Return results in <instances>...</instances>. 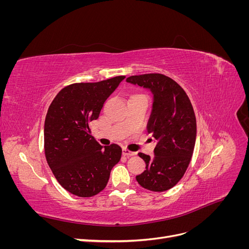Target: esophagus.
<instances>
[{
    "label": "esophagus",
    "instance_id": "obj_1",
    "mask_svg": "<svg viewBox=\"0 0 249 249\" xmlns=\"http://www.w3.org/2000/svg\"><path fill=\"white\" fill-rule=\"evenodd\" d=\"M123 155H124V156H125V157H132V156H135V155H136V153L130 152L129 149L124 148V149H123Z\"/></svg>",
    "mask_w": 249,
    "mask_h": 249
}]
</instances>
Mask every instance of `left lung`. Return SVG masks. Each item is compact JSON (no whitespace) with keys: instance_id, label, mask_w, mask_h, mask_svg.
<instances>
[{"instance_id":"1","label":"left lung","mask_w":249,"mask_h":249,"mask_svg":"<svg viewBox=\"0 0 249 249\" xmlns=\"http://www.w3.org/2000/svg\"><path fill=\"white\" fill-rule=\"evenodd\" d=\"M126 82L153 94L146 127L156 141L155 156L138 154L146 166L136 179L147 190L166 191L183 178L191 161L196 140V118L191 102L176 81L162 73L131 76Z\"/></svg>"}]
</instances>
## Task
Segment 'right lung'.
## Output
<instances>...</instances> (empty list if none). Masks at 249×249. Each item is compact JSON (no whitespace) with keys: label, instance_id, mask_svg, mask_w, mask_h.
<instances>
[{"label":"right lung","instance_id":"right-lung-1","mask_svg":"<svg viewBox=\"0 0 249 249\" xmlns=\"http://www.w3.org/2000/svg\"><path fill=\"white\" fill-rule=\"evenodd\" d=\"M125 77L64 87L50 105L44 122V153L50 168L65 190L90 197L106 187L122 158L117 144L102 146L89 129L104 103Z\"/></svg>","mask_w":249,"mask_h":249}]
</instances>
